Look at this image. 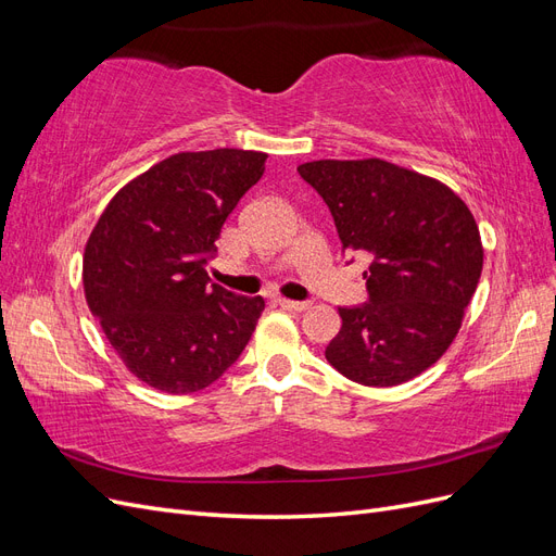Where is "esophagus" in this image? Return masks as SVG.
Returning a JSON list of instances; mask_svg holds the SVG:
<instances>
[{
    "label": "esophagus",
    "instance_id": "34e87169",
    "mask_svg": "<svg viewBox=\"0 0 556 556\" xmlns=\"http://www.w3.org/2000/svg\"><path fill=\"white\" fill-rule=\"evenodd\" d=\"M278 304L285 308V311H292V313H301V311H308L311 304L308 301H292V299H278Z\"/></svg>",
    "mask_w": 556,
    "mask_h": 556
}]
</instances>
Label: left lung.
<instances>
[{
    "mask_svg": "<svg viewBox=\"0 0 556 556\" xmlns=\"http://www.w3.org/2000/svg\"><path fill=\"white\" fill-rule=\"evenodd\" d=\"M299 176L329 206L348 252H364L368 304L339 308L325 357L348 380L394 387L457 339L484 250L473 213L445 182L380 157L317 160Z\"/></svg>",
    "mask_w": 556,
    "mask_h": 556,
    "instance_id": "left-lung-1",
    "label": "left lung"
}]
</instances>
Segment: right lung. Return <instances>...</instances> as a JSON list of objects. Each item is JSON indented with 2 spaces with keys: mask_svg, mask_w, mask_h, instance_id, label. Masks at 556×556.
<instances>
[{
  "mask_svg": "<svg viewBox=\"0 0 556 556\" xmlns=\"http://www.w3.org/2000/svg\"><path fill=\"white\" fill-rule=\"evenodd\" d=\"M266 153H176L115 192L83 252L88 308L127 371L166 394L199 392L239 359L262 296L211 285L208 252Z\"/></svg>",
  "mask_w": 556,
  "mask_h": 556,
  "instance_id": "add662e5",
  "label": "right lung"
}]
</instances>
